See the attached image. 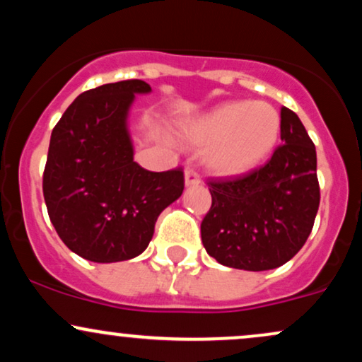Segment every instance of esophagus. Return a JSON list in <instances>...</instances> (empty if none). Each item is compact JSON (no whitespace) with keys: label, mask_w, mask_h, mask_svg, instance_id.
<instances>
[{"label":"esophagus","mask_w":362,"mask_h":362,"mask_svg":"<svg viewBox=\"0 0 362 362\" xmlns=\"http://www.w3.org/2000/svg\"><path fill=\"white\" fill-rule=\"evenodd\" d=\"M201 184V177L199 173L195 172L194 168H187L185 170V185L192 187V185H199Z\"/></svg>","instance_id":"obj_1"}]
</instances>
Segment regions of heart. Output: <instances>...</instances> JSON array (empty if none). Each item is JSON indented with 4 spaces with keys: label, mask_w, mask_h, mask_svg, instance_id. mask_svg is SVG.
<instances>
[{
    "label": "heart",
    "mask_w": 362,
    "mask_h": 362,
    "mask_svg": "<svg viewBox=\"0 0 362 362\" xmlns=\"http://www.w3.org/2000/svg\"><path fill=\"white\" fill-rule=\"evenodd\" d=\"M187 143L207 148L206 167L238 177L267 160L281 134V115L265 102H228L184 126Z\"/></svg>",
    "instance_id": "b5f03b06"
}]
</instances>
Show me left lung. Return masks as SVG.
I'll return each mask as SVG.
<instances>
[{
	"instance_id": "1",
	"label": "left lung",
	"mask_w": 362,
	"mask_h": 362,
	"mask_svg": "<svg viewBox=\"0 0 362 362\" xmlns=\"http://www.w3.org/2000/svg\"><path fill=\"white\" fill-rule=\"evenodd\" d=\"M281 141L264 167L207 180L213 204L201 223V238L206 252L226 267H281L311 233L320 206L317 149L288 107L281 109Z\"/></svg>"
}]
</instances>
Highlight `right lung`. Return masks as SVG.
I'll list each match as a JSON object with an SVG mask.
<instances>
[{"label": "right lung", "instance_id": "1", "mask_svg": "<svg viewBox=\"0 0 362 362\" xmlns=\"http://www.w3.org/2000/svg\"><path fill=\"white\" fill-rule=\"evenodd\" d=\"M141 80L83 91L52 129L42 190L49 218L69 250L91 262L146 250L165 207L184 192V170L149 172L132 156L127 112Z\"/></svg>", "mask_w": 362, "mask_h": 362}]
</instances>
